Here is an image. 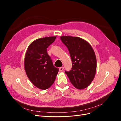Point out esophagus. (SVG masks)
<instances>
[{
  "label": "esophagus",
  "mask_w": 121,
  "mask_h": 121,
  "mask_svg": "<svg viewBox=\"0 0 121 121\" xmlns=\"http://www.w3.org/2000/svg\"><path fill=\"white\" fill-rule=\"evenodd\" d=\"M64 67H60V68H59V71H60V72H61V71H63V70H64Z\"/></svg>",
  "instance_id": "obj_1"
}]
</instances>
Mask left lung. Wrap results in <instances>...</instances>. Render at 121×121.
<instances>
[{
	"label": "left lung",
	"instance_id": "8db88e82",
	"mask_svg": "<svg viewBox=\"0 0 121 121\" xmlns=\"http://www.w3.org/2000/svg\"><path fill=\"white\" fill-rule=\"evenodd\" d=\"M60 40L68 48L72 61L71 69L65 71V73L75 88H85L92 81L96 73V58L92 47L78 37L61 36Z\"/></svg>",
	"mask_w": 121,
	"mask_h": 121
}]
</instances>
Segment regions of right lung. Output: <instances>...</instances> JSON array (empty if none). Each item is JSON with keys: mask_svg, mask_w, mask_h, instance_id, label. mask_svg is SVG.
<instances>
[{"mask_svg": "<svg viewBox=\"0 0 121 121\" xmlns=\"http://www.w3.org/2000/svg\"><path fill=\"white\" fill-rule=\"evenodd\" d=\"M56 39L54 36L35 40L29 46L25 54L26 74L33 84L40 89H47L52 85L59 70L53 66L47 52V48Z\"/></svg>", "mask_w": 121, "mask_h": 121, "instance_id": "right-lung-1", "label": "right lung"}]
</instances>
